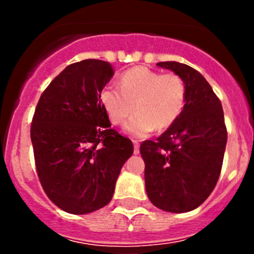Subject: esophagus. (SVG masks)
<instances>
[{"label": "esophagus", "mask_w": 254, "mask_h": 254, "mask_svg": "<svg viewBox=\"0 0 254 254\" xmlns=\"http://www.w3.org/2000/svg\"><path fill=\"white\" fill-rule=\"evenodd\" d=\"M132 142H134V153L135 155H137V153L140 152V145H139V142L135 141V140Z\"/></svg>", "instance_id": "1"}]
</instances>
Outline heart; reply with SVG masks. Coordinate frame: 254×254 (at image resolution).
Here are the masks:
<instances>
[{
	"instance_id": "b5f03b06",
	"label": "heart",
	"mask_w": 254,
	"mask_h": 254,
	"mask_svg": "<svg viewBox=\"0 0 254 254\" xmlns=\"http://www.w3.org/2000/svg\"><path fill=\"white\" fill-rule=\"evenodd\" d=\"M187 99L184 79L177 73H160L145 66L125 71L119 87L107 86L101 102L112 124L119 125L135 111L124 125L127 134L143 137L153 129L162 131L176 123Z\"/></svg>"
}]
</instances>
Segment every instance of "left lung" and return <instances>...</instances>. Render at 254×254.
Masks as SVG:
<instances>
[{"mask_svg": "<svg viewBox=\"0 0 254 254\" xmlns=\"http://www.w3.org/2000/svg\"><path fill=\"white\" fill-rule=\"evenodd\" d=\"M184 79L183 112L160 137L140 146L148 199L168 212L196 209L214 190L227 141L220 99L200 72L176 61L158 63Z\"/></svg>", "mask_w": 254, "mask_h": 254, "instance_id": "left-lung-1", "label": "left lung"}]
</instances>
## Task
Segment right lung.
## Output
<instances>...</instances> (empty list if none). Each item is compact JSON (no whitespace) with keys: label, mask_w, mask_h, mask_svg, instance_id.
Returning <instances> with one entry per match:
<instances>
[{"label":"right lung","mask_w":254,"mask_h":254,"mask_svg":"<svg viewBox=\"0 0 254 254\" xmlns=\"http://www.w3.org/2000/svg\"><path fill=\"white\" fill-rule=\"evenodd\" d=\"M114 75L96 59L68 65L43 92L30 127L37 173L48 198L83 215L112 200L125 161L134 152L111 127L101 92Z\"/></svg>","instance_id":"obj_1"}]
</instances>
